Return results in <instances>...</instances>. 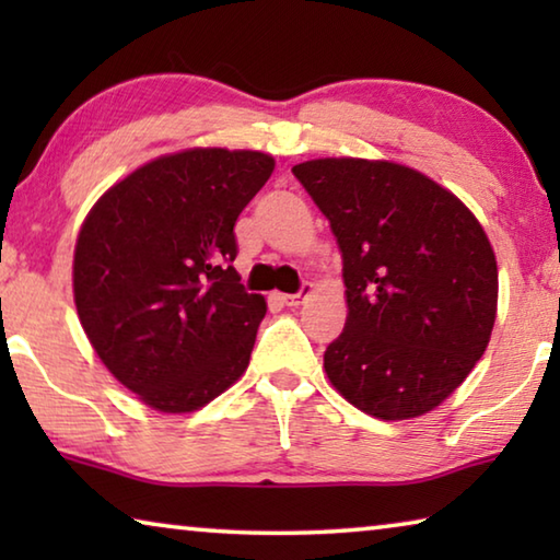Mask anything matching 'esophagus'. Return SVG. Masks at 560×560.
I'll return each instance as SVG.
<instances>
[{
    "mask_svg": "<svg viewBox=\"0 0 560 560\" xmlns=\"http://www.w3.org/2000/svg\"><path fill=\"white\" fill-rule=\"evenodd\" d=\"M308 293H311V283H303L301 291L296 293H281V301L287 303V306H299V303L306 301Z\"/></svg>",
    "mask_w": 560,
    "mask_h": 560,
    "instance_id": "obj_1",
    "label": "esophagus"
}]
</instances>
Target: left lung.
Here are the masks:
<instances>
[{"instance_id": "8db88e82", "label": "left lung", "mask_w": 560, "mask_h": 560, "mask_svg": "<svg viewBox=\"0 0 560 560\" xmlns=\"http://www.w3.org/2000/svg\"><path fill=\"white\" fill-rule=\"evenodd\" d=\"M343 254L348 320L324 368L381 420L438 407L485 355L499 271L485 230L450 189L385 160L293 165Z\"/></svg>"}]
</instances>
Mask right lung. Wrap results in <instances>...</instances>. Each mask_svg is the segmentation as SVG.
I'll return each instance as SVG.
<instances>
[{
	"label": "right lung",
	"mask_w": 560,
	"mask_h": 560,
	"mask_svg": "<svg viewBox=\"0 0 560 560\" xmlns=\"http://www.w3.org/2000/svg\"><path fill=\"white\" fill-rule=\"evenodd\" d=\"M273 173L257 150L158 158L93 205L73 299L103 365L160 412H192L249 365L267 301L234 271L236 217Z\"/></svg>",
	"instance_id": "add662e5"
}]
</instances>
